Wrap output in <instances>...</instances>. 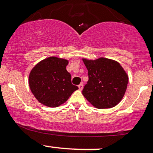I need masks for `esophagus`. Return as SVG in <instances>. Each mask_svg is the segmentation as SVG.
Returning <instances> with one entry per match:
<instances>
[{"label":"esophagus","instance_id":"1","mask_svg":"<svg viewBox=\"0 0 153 153\" xmlns=\"http://www.w3.org/2000/svg\"><path fill=\"white\" fill-rule=\"evenodd\" d=\"M78 88H79V90L80 91H82V88H83V84L82 83H80V85H78Z\"/></svg>","mask_w":153,"mask_h":153}]
</instances>
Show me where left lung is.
<instances>
[{"mask_svg": "<svg viewBox=\"0 0 153 153\" xmlns=\"http://www.w3.org/2000/svg\"><path fill=\"white\" fill-rule=\"evenodd\" d=\"M88 74V81L82 95L97 108H108L122 101L129 82V77L117 61L105 57L82 58Z\"/></svg>", "mask_w": 153, "mask_h": 153, "instance_id": "obj_1", "label": "left lung"}]
</instances>
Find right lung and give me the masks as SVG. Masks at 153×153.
Listing matches in <instances>:
<instances>
[{
	"mask_svg": "<svg viewBox=\"0 0 153 153\" xmlns=\"http://www.w3.org/2000/svg\"><path fill=\"white\" fill-rule=\"evenodd\" d=\"M69 60L47 57L31 69L29 75L30 90L36 100L45 106L57 107L64 103L78 88L71 82L67 71Z\"/></svg>",
	"mask_w": 153,
	"mask_h": 153,
	"instance_id": "right-lung-1",
	"label": "right lung"
}]
</instances>
